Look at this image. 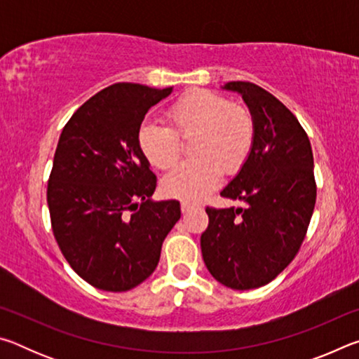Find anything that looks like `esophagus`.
<instances>
[{"label": "esophagus", "instance_id": "obj_1", "mask_svg": "<svg viewBox=\"0 0 359 359\" xmlns=\"http://www.w3.org/2000/svg\"><path fill=\"white\" fill-rule=\"evenodd\" d=\"M193 208H194V205L190 204V203H187V201H184V203L180 204V209H182V212H184V214H185V212H188V210H191Z\"/></svg>", "mask_w": 359, "mask_h": 359}]
</instances>
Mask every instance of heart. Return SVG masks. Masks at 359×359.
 Instances as JSON below:
<instances>
[{"label":"heart","mask_w":359,"mask_h":359,"mask_svg":"<svg viewBox=\"0 0 359 359\" xmlns=\"http://www.w3.org/2000/svg\"><path fill=\"white\" fill-rule=\"evenodd\" d=\"M171 128L144 121L137 133L139 149L151 166L171 168L180 155V139H191L193 160L180 163L161 179V190L171 198L199 201L220 180L244 166L253 147L255 125L244 107L209 90H193L168 112Z\"/></svg>","instance_id":"b5f03b06"}]
</instances>
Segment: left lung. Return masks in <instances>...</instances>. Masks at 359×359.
<instances>
[{
	"instance_id": "left-lung-1",
	"label": "left lung",
	"mask_w": 359,
	"mask_h": 359,
	"mask_svg": "<svg viewBox=\"0 0 359 359\" xmlns=\"http://www.w3.org/2000/svg\"><path fill=\"white\" fill-rule=\"evenodd\" d=\"M250 111L253 147L222 196L245 208L212 209L201 234L205 267L217 282L252 290L280 274L306 238L317 187L311 141L299 121L274 95L250 82H228Z\"/></svg>"
}]
</instances>
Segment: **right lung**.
<instances>
[{"label":"right lung","instance_id":"1","mask_svg":"<svg viewBox=\"0 0 359 359\" xmlns=\"http://www.w3.org/2000/svg\"><path fill=\"white\" fill-rule=\"evenodd\" d=\"M171 93L114 83L83 102L60 136L47 185L53 236L95 288L128 291L150 277L180 218L179 201L151 199L156 177L137 144L145 114Z\"/></svg>","mask_w":359,"mask_h":359}]
</instances>
